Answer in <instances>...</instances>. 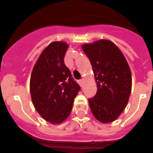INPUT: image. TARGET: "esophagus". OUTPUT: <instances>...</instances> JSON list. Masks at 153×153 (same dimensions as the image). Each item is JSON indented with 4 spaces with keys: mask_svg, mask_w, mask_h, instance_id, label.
<instances>
[{
    "mask_svg": "<svg viewBox=\"0 0 153 153\" xmlns=\"http://www.w3.org/2000/svg\"><path fill=\"white\" fill-rule=\"evenodd\" d=\"M78 83H79V85H81V87L83 86V84H84V80L83 79H81L78 81Z\"/></svg>",
    "mask_w": 153,
    "mask_h": 153,
    "instance_id": "obj_1",
    "label": "esophagus"
}]
</instances>
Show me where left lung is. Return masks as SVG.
Masks as SVG:
<instances>
[{
	"mask_svg": "<svg viewBox=\"0 0 153 153\" xmlns=\"http://www.w3.org/2000/svg\"><path fill=\"white\" fill-rule=\"evenodd\" d=\"M82 49L91 62L97 84V93L88 99L91 111L101 123H111L125 109L130 95V67L119 48L101 39L85 44Z\"/></svg>",
	"mask_w": 153,
	"mask_h": 153,
	"instance_id": "8db88e82",
	"label": "left lung"
}]
</instances>
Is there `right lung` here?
Returning a JSON list of instances; mask_svg holds the SVG:
<instances>
[{"mask_svg": "<svg viewBox=\"0 0 153 153\" xmlns=\"http://www.w3.org/2000/svg\"><path fill=\"white\" fill-rule=\"evenodd\" d=\"M68 46L53 42L42 51L33 69L30 94L40 116L51 123H60L68 117L81 87L64 62Z\"/></svg>", "mask_w": 153, "mask_h": 153, "instance_id": "right-lung-1", "label": "right lung"}]
</instances>
